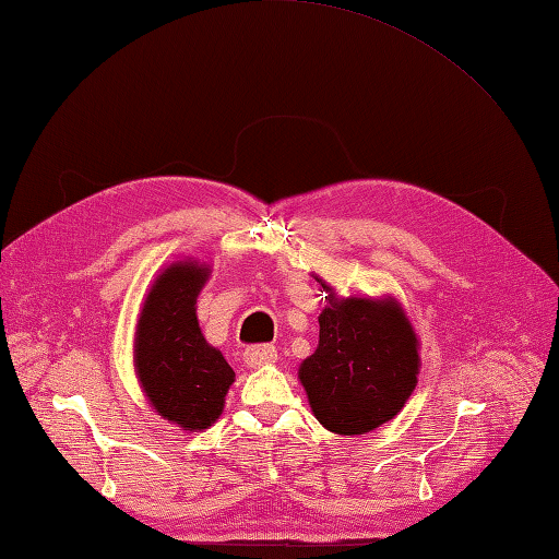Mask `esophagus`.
Returning a JSON list of instances; mask_svg holds the SVG:
<instances>
[{
    "mask_svg": "<svg viewBox=\"0 0 559 559\" xmlns=\"http://www.w3.org/2000/svg\"><path fill=\"white\" fill-rule=\"evenodd\" d=\"M245 361L249 368H263L277 361V349L273 345H253L245 352Z\"/></svg>",
    "mask_w": 559,
    "mask_h": 559,
    "instance_id": "1",
    "label": "esophagus"
}]
</instances>
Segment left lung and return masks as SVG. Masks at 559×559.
<instances>
[{"mask_svg":"<svg viewBox=\"0 0 559 559\" xmlns=\"http://www.w3.org/2000/svg\"><path fill=\"white\" fill-rule=\"evenodd\" d=\"M329 294L319 314V345L298 366L312 415L324 429L361 436L394 419L419 376V337L394 296Z\"/></svg>","mask_w":559,"mask_h":559,"instance_id":"obj_1","label":"left lung"}]
</instances>
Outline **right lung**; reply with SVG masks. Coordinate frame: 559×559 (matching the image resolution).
<instances>
[{
	"label": "right lung",
	"mask_w": 559,
	"mask_h": 559,
	"mask_svg": "<svg viewBox=\"0 0 559 559\" xmlns=\"http://www.w3.org/2000/svg\"><path fill=\"white\" fill-rule=\"evenodd\" d=\"M212 265L195 259L167 263L148 286L134 326V376L163 419L183 431L210 429L222 417L233 368L205 341L195 302Z\"/></svg>",
	"instance_id": "add662e5"
}]
</instances>
